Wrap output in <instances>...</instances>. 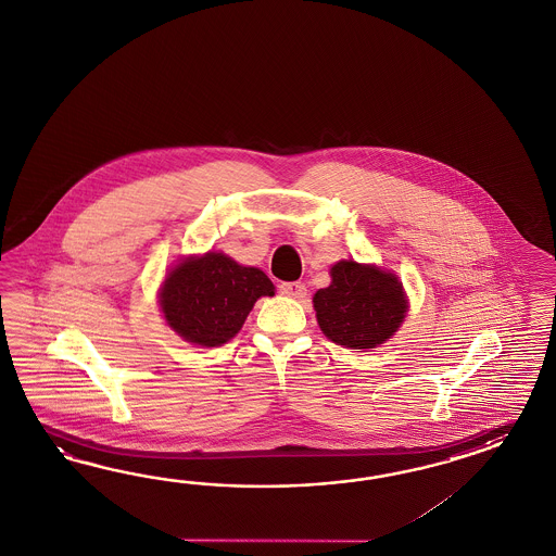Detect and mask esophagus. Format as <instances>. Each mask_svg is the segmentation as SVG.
Listing matches in <instances>:
<instances>
[{
  "label": "esophagus",
  "mask_w": 556,
  "mask_h": 556,
  "mask_svg": "<svg viewBox=\"0 0 556 556\" xmlns=\"http://www.w3.org/2000/svg\"><path fill=\"white\" fill-rule=\"evenodd\" d=\"M279 291L287 295V298L303 299L307 295V287L299 281H287V283L279 285Z\"/></svg>",
  "instance_id": "obj_1"
}]
</instances>
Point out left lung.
<instances>
[{
	"instance_id": "8db88e82",
	"label": "left lung",
	"mask_w": 556,
	"mask_h": 556,
	"mask_svg": "<svg viewBox=\"0 0 556 556\" xmlns=\"http://www.w3.org/2000/svg\"><path fill=\"white\" fill-rule=\"evenodd\" d=\"M321 331L353 350L378 348L406 317V298L393 273L355 261L331 267V285L313 298Z\"/></svg>"
}]
</instances>
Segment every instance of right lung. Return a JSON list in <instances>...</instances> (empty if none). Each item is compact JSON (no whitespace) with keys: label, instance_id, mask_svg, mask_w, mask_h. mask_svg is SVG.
<instances>
[{"label":"right lung","instance_id":"obj_1","mask_svg":"<svg viewBox=\"0 0 556 556\" xmlns=\"http://www.w3.org/2000/svg\"><path fill=\"white\" fill-rule=\"evenodd\" d=\"M263 295H275L265 273L223 253H206L178 263L164 281L161 305L180 338L215 348L235 338Z\"/></svg>","mask_w":556,"mask_h":556}]
</instances>
